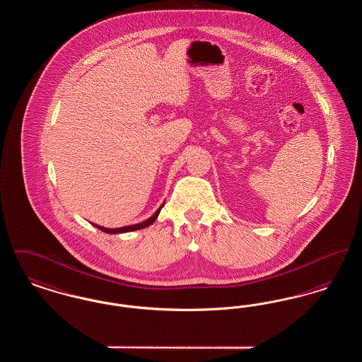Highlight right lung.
I'll use <instances>...</instances> for the list:
<instances>
[{"label": "right lung", "instance_id": "1", "mask_svg": "<svg viewBox=\"0 0 362 362\" xmlns=\"http://www.w3.org/2000/svg\"><path fill=\"white\" fill-rule=\"evenodd\" d=\"M164 205V204H163ZM161 206L157 209V211H156L155 214L151 217V218H148L146 221H142V223H139V224L136 225H129V226H122V228H115V229H108V228H104V226H99V225L92 224L93 226H96V228H99L100 230H103L105 233H124V232H132V230H137V229H142V228H146V226H149V225L153 224L155 223L156 218H157V216H158V213H160V210H161Z\"/></svg>", "mask_w": 362, "mask_h": 362}]
</instances>
